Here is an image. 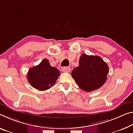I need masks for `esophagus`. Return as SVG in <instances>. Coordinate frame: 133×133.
I'll use <instances>...</instances> for the list:
<instances>
[{"mask_svg": "<svg viewBox=\"0 0 133 133\" xmlns=\"http://www.w3.org/2000/svg\"><path fill=\"white\" fill-rule=\"evenodd\" d=\"M62 70L63 71H64V72H70V67H62Z\"/></svg>", "mask_w": 133, "mask_h": 133, "instance_id": "34e87169", "label": "esophagus"}]
</instances>
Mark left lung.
<instances>
[{
	"label": "left lung",
	"instance_id": "left-lung-1",
	"mask_svg": "<svg viewBox=\"0 0 133 133\" xmlns=\"http://www.w3.org/2000/svg\"><path fill=\"white\" fill-rule=\"evenodd\" d=\"M108 66L98 56L83 54L79 66L73 69L71 76L81 89L91 92L100 88L107 81Z\"/></svg>",
	"mask_w": 133,
	"mask_h": 133
}]
</instances>
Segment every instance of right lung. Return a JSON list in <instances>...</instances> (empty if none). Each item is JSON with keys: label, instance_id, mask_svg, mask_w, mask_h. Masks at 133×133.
Returning a JSON list of instances; mask_svg holds the SVG:
<instances>
[{"label": "right lung", "instance_id": "add662e5", "mask_svg": "<svg viewBox=\"0 0 133 133\" xmlns=\"http://www.w3.org/2000/svg\"><path fill=\"white\" fill-rule=\"evenodd\" d=\"M60 75V71L50 66V62L45 58L38 65L29 69L27 79L33 88L45 90L54 85Z\"/></svg>", "mask_w": 133, "mask_h": 133}]
</instances>
